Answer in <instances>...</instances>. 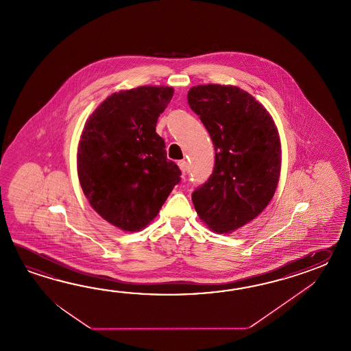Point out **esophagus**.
I'll list each match as a JSON object with an SVG mask.
<instances>
[{
    "mask_svg": "<svg viewBox=\"0 0 351 351\" xmlns=\"http://www.w3.org/2000/svg\"><path fill=\"white\" fill-rule=\"evenodd\" d=\"M178 167L179 169L182 171V173H183V174H186V168H188V163H186V160H184V159H183V160H179Z\"/></svg>",
    "mask_w": 351,
    "mask_h": 351,
    "instance_id": "1",
    "label": "esophagus"
}]
</instances>
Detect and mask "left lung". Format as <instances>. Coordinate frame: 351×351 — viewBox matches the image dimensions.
<instances>
[{
	"label": "left lung",
	"mask_w": 351,
	"mask_h": 351,
	"mask_svg": "<svg viewBox=\"0 0 351 351\" xmlns=\"http://www.w3.org/2000/svg\"><path fill=\"white\" fill-rule=\"evenodd\" d=\"M188 104L208 130L216 150L215 169L192 194L202 222L231 233L267 207L281 173V141L266 108L233 85H197Z\"/></svg>",
	"instance_id": "left-lung-1"
}]
</instances>
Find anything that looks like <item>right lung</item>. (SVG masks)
I'll return each mask as SVG.
<instances>
[{
	"instance_id": "right-lung-1",
	"label": "right lung",
	"mask_w": 351,
	"mask_h": 351,
	"mask_svg": "<svg viewBox=\"0 0 351 351\" xmlns=\"http://www.w3.org/2000/svg\"><path fill=\"white\" fill-rule=\"evenodd\" d=\"M171 86L144 85L106 97L90 115L77 145V176L90 206L121 231L145 228L180 180L157 134Z\"/></svg>"
}]
</instances>
